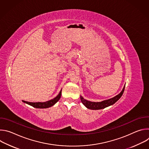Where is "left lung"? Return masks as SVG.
<instances>
[{"label":"left lung","instance_id":"8db88e82","mask_svg":"<svg viewBox=\"0 0 149 149\" xmlns=\"http://www.w3.org/2000/svg\"><path fill=\"white\" fill-rule=\"evenodd\" d=\"M125 88V86H124L122 91L117 95L116 96L108 99V100H105L104 101H102L101 102H92L90 101H88L86 99H84L82 96H80V99L82 102V103L86 106V107L90 110H101L105 109L107 107H109V106L114 104L115 102H116L122 96L124 91Z\"/></svg>","mask_w":149,"mask_h":149}]
</instances>
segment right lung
Instances as JSON below:
<instances>
[{
    "instance_id": "1",
    "label": "right lung",
    "mask_w": 149,
    "mask_h": 149,
    "mask_svg": "<svg viewBox=\"0 0 149 149\" xmlns=\"http://www.w3.org/2000/svg\"><path fill=\"white\" fill-rule=\"evenodd\" d=\"M61 91L62 90L60 91L59 93L58 94V95L55 97L54 98L49 100L48 101L46 102H28L26 101H22L28 104L32 107H35V108H37V109H47L49 107H52L54 104H55L60 99L61 96Z\"/></svg>"
}]
</instances>
